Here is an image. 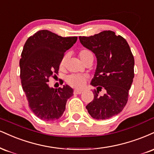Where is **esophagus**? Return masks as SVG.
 Returning <instances> with one entry per match:
<instances>
[{
    "label": "esophagus",
    "mask_w": 154,
    "mask_h": 154,
    "mask_svg": "<svg viewBox=\"0 0 154 154\" xmlns=\"http://www.w3.org/2000/svg\"><path fill=\"white\" fill-rule=\"evenodd\" d=\"M74 94H77V95H79V94H81L82 92V90H74Z\"/></svg>",
    "instance_id": "1"
}]
</instances>
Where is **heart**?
<instances>
[{"label": "heart", "mask_w": 154, "mask_h": 154, "mask_svg": "<svg viewBox=\"0 0 154 154\" xmlns=\"http://www.w3.org/2000/svg\"><path fill=\"white\" fill-rule=\"evenodd\" d=\"M79 57L80 58L81 61L83 63H85L89 59L93 58V53L92 52L91 50L88 49H82L79 51ZM68 59V54H65L62 58L61 59L60 63H59V66L61 68H64L65 66L66 61ZM86 76L81 75H76V74H72L66 77V82L67 83L69 86L72 88L81 89L85 86V83L87 82Z\"/></svg>", "instance_id": "b5f03b06"}]
</instances>
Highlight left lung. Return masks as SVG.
Instances as JSON below:
<instances>
[{
	"label": "left lung",
	"instance_id": "left-lung-1",
	"mask_svg": "<svg viewBox=\"0 0 154 154\" xmlns=\"http://www.w3.org/2000/svg\"><path fill=\"white\" fill-rule=\"evenodd\" d=\"M85 47L97 59L91 85L95 87L94 99L86 106L97 120H106L119 114L126 105L134 77V57L126 40L112 31H103L90 36H79ZM104 88V96L99 92Z\"/></svg>",
	"mask_w": 154,
	"mask_h": 154
}]
</instances>
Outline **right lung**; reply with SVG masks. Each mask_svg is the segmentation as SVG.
Listing matches in <instances>:
<instances>
[{"label":"right lung","instance_id":"add662e5","mask_svg":"<svg viewBox=\"0 0 154 154\" xmlns=\"http://www.w3.org/2000/svg\"><path fill=\"white\" fill-rule=\"evenodd\" d=\"M77 36L62 37L48 30H41L26 42L20 59V78L28 104L40 119H59L73 95L68 85L54 90L48 85L49 77L58 73L64 52L77 42Z\"/></svg>","mask_w":154,"mask_h":154}]
</instances>
